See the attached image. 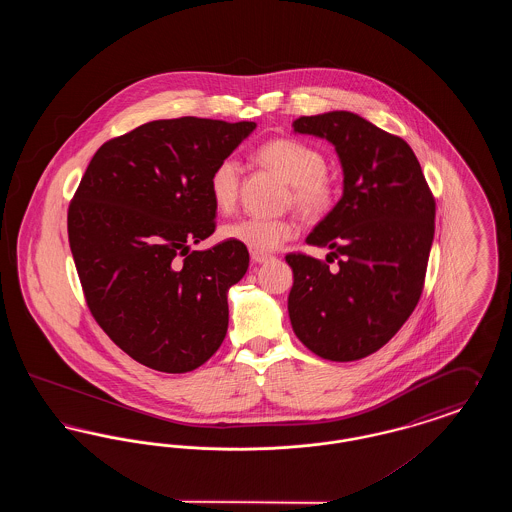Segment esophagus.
I'll return each instance as SVG.
<instances>
[{
    "label": "esophagus",
    "instance_id": "1",
    "mask_svg": "<svg viewBox=\"0 0 512 512\" xmlns=\"http://www.w3.org/2000/svg\"><path fill=\"white\" fill-rule=\"evenodd\" d=\"M251 259H253V263H259V265H263V263H268V261H272L274 257H272V255H268V253H259V251H251Z\"/></svg>",
    "mask_w": 512,
    "mask_h": 512
}]
</instances>
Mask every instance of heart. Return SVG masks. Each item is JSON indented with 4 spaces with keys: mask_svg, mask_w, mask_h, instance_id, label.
Segmentation results:
<instances>
[{
    "mask_svg": "<svg viewBox=\"0 0 512 512\" xmlns=\"http://www.w3.org/2000/svg\"><path fill=\"white\" fill-rule=\"evenodd\" d=\"M257 157L263 165L278 172L290 182V203L303 215L320 217L328 213L338 188L334 178L326 172L328 161L324 153L311 144L295 138H274L259 147ZM242 169L236 159H222L211 172L209 192L215 207L228 213L236 207L240 197ZM297 224L292 219H261L244 217L232 220L220 228V238L232 244L244 245L251 251L268 253L295 238Z\"/></svg>",
    "mask_w": 512,
    "mask_h": 512,
    "instance_id": "b5f03b06",
    "label": "heart"
}]
</instances>
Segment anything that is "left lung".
Segmentation results:
<instances>
[{
    "mask_svg": "<svg viewBox=\"0 0 512 512\" xmlns=\"http://www.w3.org/2000/svg\"><path fill=\"white\" fill-rule=\"evenodd\" d=\"M292 126L332 142L343 167L338 205L307 238L330 255L324 263L301 251L286 255L293 332L326 361H359L413 315L434 242L436 199L411 146L363 117L332 111Z\"/></svg>",
    "mask_w": 512,
    "mask_h": 512,
    "instance_id": "left-lung-1",
    "label": "left lung"
}]
</instances>
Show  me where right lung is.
<instances>
[{"instance_id":"add662e5","label":"right lung","mask_w":512,"mask_h":512,"mask_svg":"<svg viewBox=\"0 0 512 512\" xmlns=\"http://www.w3.org/2000/svg\"><path fill=\"white\" fill-rule=\"evenodd\" d=\"M255 122H146L99 147L69 205L67 228L86 305L134 361L182 374L207 363L228 330V288L249 251L215 232L211 172Z\"/></svg>"}]
</instances>
